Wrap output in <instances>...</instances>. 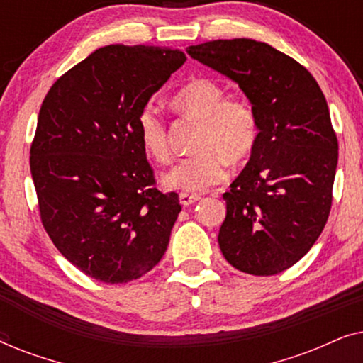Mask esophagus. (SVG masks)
I'll use <instances>...</instances> for the list:
<instances>
[{
	"instance_id": "esophagus-1",
	"label": "esophagus",
	"mask_w": 363,
	"mask_h": 363,
	"mask_svg": "<svg viewBox=\"0 0 363 363\" xmlns=\"http://www.w3.org/2000/svg\"><path fill=\"white\" fill-rule=\"evenodd\" d=\"M200 195H196V193H186V191H182L180 193V203L183 206H190L193 203H196L200 200Z\"/></svg>"
}]
</instances>
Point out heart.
Listing matches in <instances>:
<instances>
[{"label":"heart","mask_w":363,"mask_h":363,"mask_svg":"<svg viewBox=\"0 0 363 363\" xmlns=\"http://www.w3.org/2000/svg\"><path fill=\"white\" fill-rule=\"evenodd\" d=\"M172 107L200 121L193 138L195 153L178 162L163 177L165 186L182 191H205L226 178L228 163L240 165L252 155L259 140V117L246 97L228 96L213 79H195L173 94ZM143 152L158 163L172 160L165 118L155 104L145 102L135 118Z\"/></svg>","instance_id":"1"}]
</instances>
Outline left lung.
<instances>
[{
    "instance_id": "obj_1",
    "label": "left lung",
    "mask_w": 363,
    "mask_h": 363,
    "mask_svg": "<svg viewBox=\"0 0 363 363\" xmlns=\"http://www.w3.org/2000/svg\"><path fill=\"white\" fill-rule=\"evenodd\" d=\"M188 54L233 79L259 117V140L231 183L218 242L233 267L272 276L307 255L332 206L339 142L319 84L255 39H216Z\"/></svg>"
}]
</instances>
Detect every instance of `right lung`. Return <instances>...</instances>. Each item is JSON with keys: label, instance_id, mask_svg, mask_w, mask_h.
I'll use <instances>...</instances> for the list:
<instances>
[{"label": "right lung", "instance_id": "add662e5", "mask_svg": "<svg viewBox=\"0 0 363 363\" xmlns=\"http://www.w3.org/2000/svg\"><path fill=\"white\" fill-rule=\"evenodd\" d=\"M178 49H97L44 97L29 167L39 215L59 252L107 284L138 279L165 255L182 211L157 188L138 140L143 104L183 66Z\"/></svg>", "mask_w": 363, "mask_h": 363}]
</instances>
